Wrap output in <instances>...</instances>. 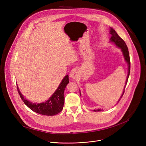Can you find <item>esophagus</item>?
I'll return each instance as SVG.
<instances>
[{
    "instance_id": "obj_1",
    "label": "esophagus",
    "mask_w": 146,
    "mask_h": 146,
    "mask_svg": "<svg viewBox=\"0 0 146 146\" xmlns=\"http://www.w3.org/2000/svg\"><path fill=\"white\" fill-rule=\"evenodd\" d=\"M79 76V70L77 68H74L73 69L70 73V76L73 78L75 79Z\"/></svg>"
}]
</instances>
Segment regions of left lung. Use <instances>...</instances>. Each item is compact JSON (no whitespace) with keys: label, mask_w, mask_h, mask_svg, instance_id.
<instances>
[{"label":"left lung","mask_w":146,"mask_h":146,"mask_svg":"<svg viewBox=\"0 0 146 146\" xmlns=\"http://www.w3.org/2000/svg\"><path fill=\"white\" fill-rule=\"evenodd\" d=\"M110 34L111 35V37H110V40L112 42H114L117 46H118L119 48H120L123 52L125 59L127 62V63L128 64V76H127V79L126 80V82H125V87H124V91H125V88L126 85L127 84L128 82V77L129 76V73H130V69H131V61H130V57H129V51H128V48L127 47V46L126 45V43H125V41H123V40L122 38H121L118 35L117 33V32L115 31V30H114L113 28H111L110 29ZM122 93V95H121L120 99H119V100L118 101V103L119 102V100H121V99L122 98L123 94H124V91ZM95 111L96 110H94ZM97 111H101L100 109L98 110Z\"/></svg>","instance_id":"left-lung-1"}]
</instances>
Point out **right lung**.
<instances>
[{
	"label": "right lung",
	"mask_w": 146,
	"mask_h": 146,
	"mask_svg": "<svg viewBox=\"0 0 146 146\" xmlns=\"http://www.w3.org/2000/svg\"><path fill=\"white\" fill-rule=\"evenodd\" d=\"M69 82V76L66 75L52 96L45 103L40 104L32 103L26 100L21 94L18 87L17 90L21 98L30 109L41 115L51 116L58 114L63 109L65 101L64 91Z\"/></svg>",
	"instance_id": "right-lung-1"
}]
</instances>
